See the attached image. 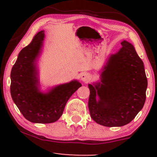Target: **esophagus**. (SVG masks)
Here are the masks:
<instances>
[{"label": "esophagus", "instance_id": "esophagus-1", "mask_svg": "<svg viewBox=\"0 0 157 157\" xmlns=\"http://www.w3.org/2000/svg\"><path fill=\"white\" fill-rule=\"evenodd\" d=\"M80 77L81 80H82L85 82H88L90 80H91V76H90V75L86 72H83L81 74Z\"/></svg>", "mask_w": 157, "mask_h": 157}]
</instances>
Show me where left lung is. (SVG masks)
<instances>
[{
	"instance_id": "left-lung-1",
	"label": "left lung",
	"mask_w": 157,
	"mask_h": 157,
	"mask_svg": "<svg viewBox=\"0 0 157 157\" xmlns=\"http://www.w3.org/2000/svg\"><path fill=\"white\" fill-rule=\"evenodd\" d=\"M121 45L119 52L109 57L100 82L89 84L91 117L106 127L127 125L143 108L146 99L143 62L132 44L123 40Z\"/></svg>"
}]
</instances>
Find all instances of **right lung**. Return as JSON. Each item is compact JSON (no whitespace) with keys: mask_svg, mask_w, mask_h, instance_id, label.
<instances>
[{"mask_svg":"<svg viewBox=\"0 0 157 157\" xmlns=\"http://www.w3.org/2000/svg\"><path fill=\"white\" fill-rule=\"evenodd\" d=\"M44 37V31L39 32L20 52L11 71L10 85L11 96L23 117L32 122L44 124L57 121L68 99L82 86L72 80L55 86L48 93L40 91L36 60Z\"/></svg>","mask_w":157,"mask_h":157,"instance_id":"right-lung-1","label":"right lung"}]
</instances>
